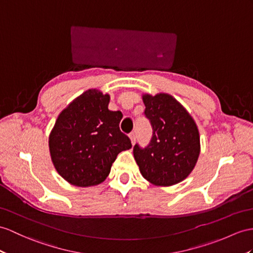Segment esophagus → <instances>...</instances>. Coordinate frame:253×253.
I'll use <instances>...</instances> for the list:
<instances>
[{"mask_svg": "<svg viewBox=\"0 0 253 253\" xmlns=\"http://www.w3.org/2000/svg\"><path fill=\"white\" fill-rule=\"evenodd\" d=\"M128 136H130V138H131L132 145H134L135 143H136V134H135V132H131L130 134H128Z\"/></svg>", "mask_w": 253, "mask_h": 253, "instance_id": "esophagus-1", "label": "esophagus"}]
</instances>
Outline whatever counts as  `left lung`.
I'll use <instances>...</instances> for the list:
<instances>
[{
    "mask_svg": "<svg viewBox=\"0 0 253 253\" xmlns=\"http://www.w3.org/2000/svg\"><path fill=\"white\" fill-rule=\"evenodd\" d=\"M143 101L152 136L146 147L134 146V158L140 173L156 186L180 182L192 171L199 159L198 126L173 96L145 94Z\"/></svg>",
    "mask_w": 253,
    "mask_h": 253,
    "instance_id": "left-lung-1",
    "label": "left lung"
}]
</instances>
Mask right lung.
<instances>
[{"label":"right lung","instance_id":"1","mask_svg":"<svg viewBox=\"0 0 253 253\" xmlns=\"http://www.w3.org/2000/svg\"><path fill=\"white\" fill-rule=\"evenodd\" d=\"M109 95L91 89L62 110L49 136L58 173L78 187L103 182L117 156L132 147L120 131L122 113L108 109Z\"/></svg>","mask_w":253,"mask_h":253}]
</instances>
